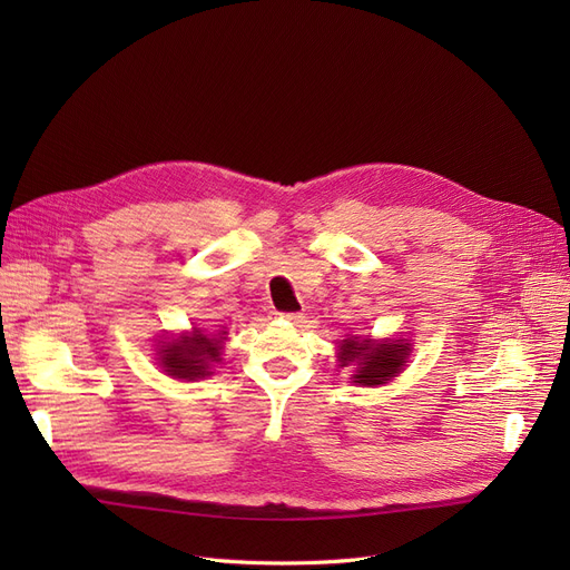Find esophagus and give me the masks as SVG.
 <instances>
[{"label":"esophagus","mask_w":570,"mask_h":570,"mask_svg":"<svg viewBox=\"0 0 570 570\" xmlns=\"http://www.w3.org/2000/svg\"><path fill=\"white\" fill-rule=\"evenodd\" d=\"M279 316L291 321V323H303V318H305L301 312H286V314H279Z\"/></svg>","instance_id":"obj_1"}]
</instances>
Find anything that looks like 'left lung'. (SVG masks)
Instances as JSON below:
<instances>
[{
    "label": "left lung",
    "instance_id": "8db88e82",
    "mask_svg": "<svg viewBox=\"0 0 570 570\" xmlns=\"http://www.w3.org/2000/svg\"><path fill=\"white\" fill-rule=\"evenodd\" d=\"M411 355L409 340H370L346 335L337 346L340 367H348L353 383L357 385H383L397 376Z\"/></svg>",
    "mask_w": 570,
    "mask_h": 570
}]
</instances>
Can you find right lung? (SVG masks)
<instances>
[{"mask_svg": "<svg viewBox=\"0 0 570 570\" xmlns=\"http://www.w3.org/2000/svg\"><path fill=\"white\" fill-rule=\"evenodd\" d=\"M226 335V327H219L215 333H205L200 327H194L191 333H183L179 337H170L168 342H159V365L173 379H205L213 374L215 365L222 363Z\"/></svg>", "mask_w": 570, "mask_h": 570, "instance_id": "add662e5", "label": "right lung"}]
</instances>
